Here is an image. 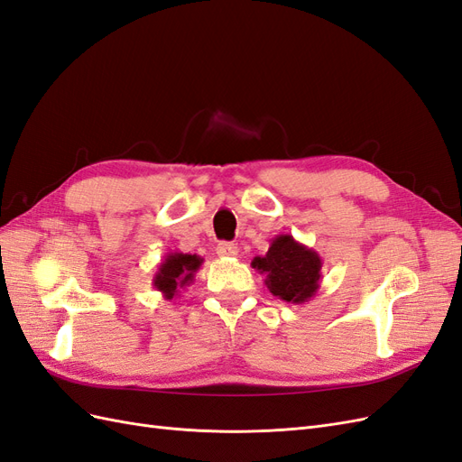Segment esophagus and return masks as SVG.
Returning a JSON list of instances; mask_svg holds the SVG:
<instances>
[{
  "instance_id": "34e87169",
  "label": "esophagus",
  "mask_w": 462,
  "mask_h": 462,
  "mask_svg": "<svg viewBox=\"0 0 462 462\" xmlns=\"http://www.w3.org/2000/svg\"><path fill=\"white\" fill-rule=\"evenodd\" d=\"M217 254L220 257H236V255H238V245H234L230 242H222L217 247Z\"/></svg>"
}]
</instances>
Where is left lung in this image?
I'll list each match as a JSON object with an SVG mask.
<instances>
[{
  "label": "left lung",
  "instance_id": "obj_1",
  "mask_svg": "<svg viewBox=\"0 0 462 462\" xmlns=\"http://www.w3.org/2000/svg\"><path fill=\"white\" fill-rule=\"evenodd\" d=\"M252 267L265 274L271 294L292 304H306L319 290L323 261L311 247L296 242L290 234L274 236L265 255H257Z\"/></svg>",
  "mask_w": 462,
  "mask_h": 462
}]
</instances>
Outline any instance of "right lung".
I'll return each instance as SVG.
<instances>
[{
  "label": "right lung",
  "mask_w": 462,
  "mask_h": 462,
  "mask_svg": "<svg viewBox=\"0 0 462 462\" xmlns=\"http://www.w3.org/2000/svg\"><path fill=\"white\" fill-rule=\"evenodd\" d=\"M201 255L170 252L161 265H158V271L152 276V286L166 300H172L180 294L181 288L189 286L195 281V273L201 269Z\"/></svg>",
  "instance_id": "add662e5"
}]
</instances>
